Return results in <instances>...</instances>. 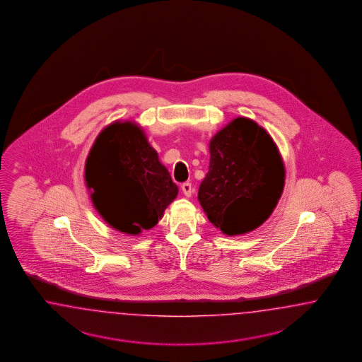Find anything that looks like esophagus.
I'll return each mask as SVG.
<instances>
[{"instance_id":"34e87169","label":"esophagus","mask_w":362,"mask_h":362,"mask_svg":"<svg viewBox=\"0 0 362 362\" xmlns=\"http://www.w3.org/2000/svg\"><path fill=\"white\" fill-rule=\"evenodd\" d=\"M182 191H183V194H185L187 197H189L192 195V192H194V188L191 186V183H183V185H182Z\"/></svg>"}]
</instances>
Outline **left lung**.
<instances>
[{
  "label": "left lung",
  "instance_id": "8db88e82",
  "mask_svg": "<svg viewBox=\"0 0 362 362\" xmlns=\"http://www.w3.org/2000/svg\"><path fill=\"white\" fill-rule=\"evenodd\" d=\"M285 185L277 144L256 122L238 117L209 141V170L197 200L227 236L245 235L272 215Z\"/></svg>",
  "mask_w": 362,
  "mask_h": 362
}]
</instances>
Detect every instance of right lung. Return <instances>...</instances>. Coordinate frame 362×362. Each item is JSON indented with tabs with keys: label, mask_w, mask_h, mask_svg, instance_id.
<instances>
[{
	"label": "right lung",
	"mask_w": 362,
	"mask_h": 362,
	"mask_svg": "<svg viewBox=\"0 0 362 362\" xmlns=\"http://www.w3.org/2000/svg\"><path fill=\"white\" fill-rule=\"evenodd\" d=\"M85 183L94 209L130 236L151 230L177 197V186L135 121L111 122L93 143Z\"/></svg>",
	"instance_id": "1"
}]
</instances>
